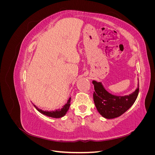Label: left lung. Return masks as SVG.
I'll return each instance as SVG.
<instances>
[{"label":"left lung","mask_w":155,"mask_h":155,"mask_svg":"<svg viewBox=\"0 0 155 155\" xmlns=\"http://www.w3.org/2000/svg\"><path fill=\"white\" fill-rule=\"evenodd\" d=\"M94 92V101L99 113L107 119L117 118L132 106L138 97V87L136 91L128 96H118L108 92L101 83L93 81Z\"/></svg>","instance_id":"left-lung-1"}]
</instances>
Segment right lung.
I'll use <instances>...</instances> for the list:
<instances>
[{
    "label": "right lung",
    "mask_w": 155,
    "mask_h": 155,
    "mask_svg": "<svg viewBox=\"0 0 155 155\" xmlns=\"http://www.w3.org/2000/svg\"><path fill=\"white\" fill-rule=\"evenodd\" d=\"M70 101H71V98H69V100H68L67 104H65L61 109L55 110L54 111H46V110H43L39 108H37L35 105L34 107H35V109L40 112L41 113L47 116L51 117V118H61V117L64 116L65 114H66L67 112L68 111L70 105Z\"/></svg>",
    "instance_id": "add662e5"
}]
</instances>
